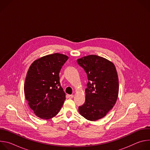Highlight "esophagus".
<instances>
[{"mask_svg": "<svg viewBox=\"0 0 150 150\" xmlns=\"http://www.w3.org/2000/svg\"><path fill=\"white\" fill-rule=\"evenodd\" d=\"M68 97L69 98H72L74 97V95H68Z\"/></svg>", "mask_w": 150, "mask_h": 150, "instance_id": "1", "label": "esophagus"}]
</instances>
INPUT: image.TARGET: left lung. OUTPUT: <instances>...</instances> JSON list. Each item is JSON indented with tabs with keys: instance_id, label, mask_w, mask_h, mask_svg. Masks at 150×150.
<instances>
[{
	"instance_id": "1",
	"label": "left lung",
	"mask_w": 150,
	"mask_h": 150,
	"mask_svg": "<svg viewBox=\"0 0 150 150\" xmlns=\"http://www.w3.org/2000/svg\"><path fill=\"white\" fill-rule=\"evenodd\" d=\"M87 75L85 101L79 107L85 119L96 121L104 117L115 104L119 93V81L114 64L104 57L88 55L77 60Z\"/></svg>"
}]
</instances>
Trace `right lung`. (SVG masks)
I'll return each instance as SVG.
<instances>
[{
  "instance_id": "1",
  "label": "right lung",
  "mask_w": 150,
  "mask_h": 150,
  "mask_svg": "<svg viewBox=\"0 0 150 150\" xmlns=\"http://www.w3.org/2000/svg\"><path fill=\"white\" fill-rule=\"evenodd\" d=\"M68 59L63 54H49L35 60L28 71L24 83L25 98L30 108L41 119L55 116L66 99L59 74Z\"/></svg>"
}]
</instances>
